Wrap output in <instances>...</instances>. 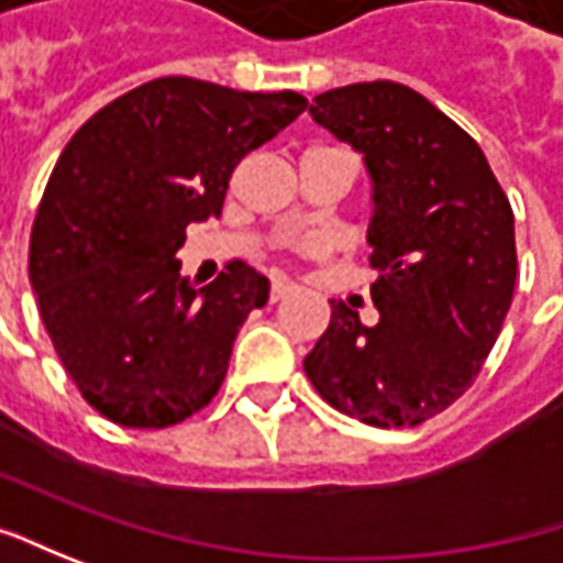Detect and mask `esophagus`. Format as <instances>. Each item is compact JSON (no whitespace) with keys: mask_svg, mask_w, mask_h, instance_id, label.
Here are the masks:
<instances>
[{"mask_svg":"<svg viewBox=\"0 0 563 563\" xmlns=\"http://www.w3.org/2000/svg\"><path fill=\"white\" fill-rule=\"evenodd\" d=\"M289 292H292V286H289V283H283V280H274V283H271V301L286 299Z\"/></svg>","mask_w":563,"mask_h":563,"instance_id":"esophagus-1","label":"esophagus"}]
</instances>
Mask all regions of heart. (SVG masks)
Wrapping results in <instances>:
<instances>
[{"instance_id":"heart-1","label":"heart","mask_w":563,"mask_h":563,"mask_svg":"<svg viewBox=\"0 0 563 563\" xmlns=\"http://www.w3.org/2000/svg\"><path fill=\"white\" fill-rule=\"evenodd\" d=\"M301 249H305L308 255H314V252H320V245H318V243H305V245H301Z\"/></svg>"}]
</instances>
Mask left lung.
<instances>
[{
    "label": "left lung",
    "mask_w": 563,
    "mask_h": 563,
    "mask_svg": "<svg viewBox=\"0 0 563 563\" xmlns=\"http://www.w3.org/2000/svg\"><path fill=\"white\" fill-rule=\"evenodd\" d=\"M308 111L371 174L379 320L330 301L305 374L342 415L417 427L471 389L498 340L517 280L511 202L474 136L411 87L352 84Z\"/></svg>",
    "instance_id": "left-lung-1"
}]
</instances>
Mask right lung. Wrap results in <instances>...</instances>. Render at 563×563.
Segmentation results:
<instances>
[{
    "mask_svg": "<svg viewBox=\"0 0 563 563\" xmlns=\"http://www.w3.org/2000/svg\"><path fill=\"white\" fill-rule=\"evenodd\" d=\"M308 106L158 77L108 102L52 170L30 233V283L80 396L108 420L165 430L218 396L236 333L271 283L233 262L180 277L186 227L218 218L230 174Z\"/></svg>",
    "mask_w": 563,
    "mask_h": 563,
    "instance_id": "right-lung-1",
    "label": "right lung"
}]
</instances>
